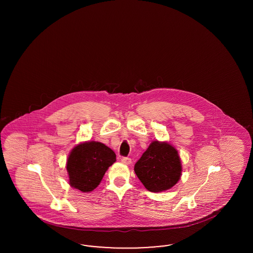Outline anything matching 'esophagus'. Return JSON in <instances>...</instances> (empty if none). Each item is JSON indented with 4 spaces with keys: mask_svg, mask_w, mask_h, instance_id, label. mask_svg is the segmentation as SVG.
Here are the masks:
<instances>
[{
    "mask_svg": "<svg viewBox=\"0 0 253 253\" xmlns=\"http://www.w3.org/2000/svg\"><path fill=\"white\" fill-rule=\"evenodd\" d=\"M121 162H122L123 164H125V165H129V164L132 163V159L129 158V157H122V158H121Z\"/></svg>",
    "mask_w": 253,
    "mask_h": 253,
    "instance_id": "34e87169",
    "label": "esophagus"
}]
</instances>
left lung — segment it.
Returning a JSON list of instances; mask_svg holds the SVG:
<instances>
[{
  "mask_svg": "<svg viewBox=\"0 0 253 253\" xmlns=\"http://www.w3.org/2000/svg\"><path fill=\"white\" fill-rule=\"evenodd\" d=\"M181 161L177 151L166 142L154 141L134 164V172L145 188L163 192L180 179Z\"/></svg>",
  "mask_w": 253,
  "mask_h": 253,
  "instance_id": "obj_1",
  "label": "left lung"
}]
</instances>
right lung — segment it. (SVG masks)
Masks as SVG:
<instances>
[{
	"label": "right lung",
	"mask_w": 253,
	"mask_h": 253,
	"mask_svg": "<svg viewBox=\"0 0 253 253\" xmlns=\"http://www.w3.org/2000/svg\"><path fill=\"white\" fill-rule=\"evenodd\" d=\"M115 161L116 154L106 145L96 141L78 145L66 165L70 185L84 193L93 191Z\"/></svg>",
	"instance_id": "1"
}]
</instances>
